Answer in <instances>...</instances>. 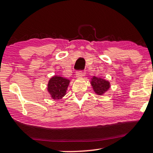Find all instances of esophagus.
Masks as SVG:
<instances>
[{"instance_id": "1", "label": "esophagus", "mask_w": 153, "mask_h": 153, "mask_svg": "<svg viewBox=\"0 0 153 153\" xmlns=\"http://www.w3.org/2000/svg\"><path fill=\"white\" fill-rule=\"evenodd\" d=\"M76 76L77 77H82L84 76V72L82 71H77L76 73Z\"/></svg>"}]
</instances>
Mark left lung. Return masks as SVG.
Wrapping results in <instances>:
<instances>
[{"mask_svg":"<svg viewBox=\"0 0 153 153\" xmlns=\"http://www.w3.org/2000/svg\"><path fill=\"white\" fill-rule=\"evenodd\" d=\"M91 85L94 92L98 95H102L110 88V82L100 77L93 76L91 82Z\"/></svg>","mask_w":153,"mask_h":153,"instance_id":"1","label":"left lung"}]
</instances>
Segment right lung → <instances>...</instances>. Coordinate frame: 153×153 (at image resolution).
<instances>
[{
  "label": "right lung",
  "mask_w": 153,
  "mask_h": 153,
  "mask_svg": "<svg viewBox=\"0 0 153 153\" xmlns=\"http://www.w3.org/2000/svg\"><path fill=\"white\" fill-rule=\"evenodd\" d=\"M70 80L63 77L55 76L49 79L48 84V92L54 100L61 99L66 94L67 88Z\"/></svg>",
  "instance_id": "1"
}]
</instances>
